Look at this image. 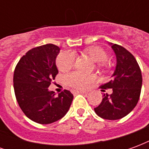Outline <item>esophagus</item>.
Returning a JSON list of instances; mask_svg holds the SVG:
<instances>
[{"instance_id":"34e87169","label":"esophagus","mask_w":149,"mask_h":149,"mask_svg":"<svg viewBox=\"0 0 149 149\" xmlns=\"http://www.w3.org/2000/svg\"><path fill=\"white\" fill-rule=\"evenodd\" d=\"M72 93L74 94H79V93H85L86 92H84V91H78V90H73L72 91Z\"/></svg>"}]
</instances>
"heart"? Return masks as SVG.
<instances>
[{"instance_id":"heart-1","label":"heart","mask_w":149,"mask_h":149,"mask_svg":"<svg viewBox=\"0 0 149 149\" xmlns=\"http://www.w3.org/2000/svg\"><path fill=\"white\" fill-rule=\"evenodd\" d=\"M84 52L94 61L97 62V67L101 70L110 68V64L107 61L108 53L104 49L99 46H90L84 50ZM76 56L74 53L69 51L61 52L56 58V65L59 70L67 72L70 70L75 64ZM95 79L93 74H84L79 72H72L65 77L67 84L75 88H85L89 83Z\"/></svg>"}]
</instances>
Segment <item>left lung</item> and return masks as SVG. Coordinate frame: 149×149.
<instances>
[{
    "label": "left lung",
    "mask_w": 149,
    "mask_h": 149,
    "mask_svg": "<svg viewBox=\"0 0 149 149\" xmlns=\"http://www.w3.org/2000/svg\"><path fill=\"white\" fill-rule=\"evenodd\" d=\"M116 56L112 78L102 84L103 89L112 88V93L103 95L95 112L105 120H118L127 116L137 104L142 87V75L134 56L124 47L110 44Z\"/></svg>",
    "instance_id": "1"
}]
</instances>
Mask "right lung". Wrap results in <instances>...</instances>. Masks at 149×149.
Wrapping results in <instances>:
<instances>
[{"label": "right lung", "mask_w": 149, "mask_h": 149, "mask_svg": "<svg viewBox=\"0 0 149 149\" xmlns=\"http://www.w3.org/2000/svg\"><path fill=\"white\" fill-rule=\"evenodd\" d=\"M58 46L47 44L28 51L13 74L15 96L19 106L33 121L48 125L61 119L70 108L73 95L65 89L56 95L48 88L58 73Z\"/></svg>", "instance_id": "1"}]
</instances>
